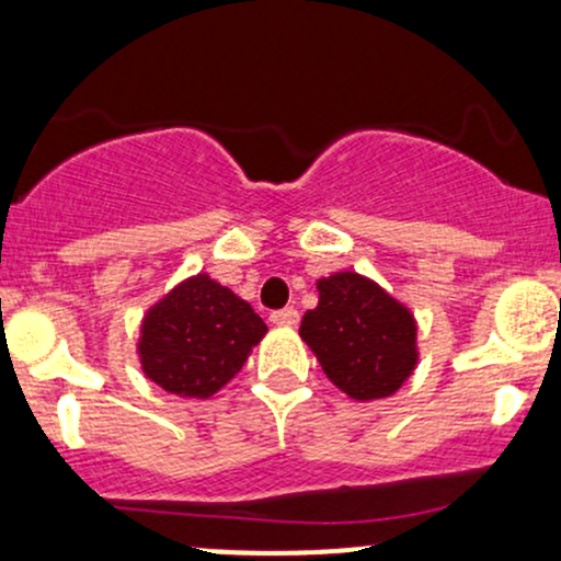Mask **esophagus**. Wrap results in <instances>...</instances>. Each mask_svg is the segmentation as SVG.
Listing matches in <instances>:
<instances>
[{
    "mask_svg": "<svg viewBox=\"0 0 561 561\" xmlns=\"http://www.w3.org/2000/svg\"><path fill=\"white\" fill-rule=\"evenodd\" d=\"M300 321V313L295 308H282V311L272 313V324L276 327H295Z\"/></svg>",
    "mask_w": 561,
    "mask_h": 561,
    "instance_id": "34e87169",
    "label": "esophagus"
}]
</instances>
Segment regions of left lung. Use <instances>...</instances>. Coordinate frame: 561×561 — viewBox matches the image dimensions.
I'll return each mask as SVG.
<instances>
[{
	"instance_id": "obj_1",
	"label": "left lung",
	"mask_w": 561,
	"mask_h": 561,
	"mask_svg": "<svg viewBox=\"0 0 561 561\" xmlns=\"http://www.w3.org/2000/svg\"><path fill=\"white\" fill-rule=\"evenodd\" d=\"M317 289L319 306L302 317L300 337L334 388L353 401L401 390L420 364L414 313L356 272H334Z\"/></svg>"
}]
</instances>
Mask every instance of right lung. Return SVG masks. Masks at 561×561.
Instances as JSON below:
<instances>
[{
    "label": "right lung",
    "mask_w": 561,
    "mask_h": 561,
    "mask_svg": "<svg viewBox=\"0 0 561 561\" xmlns=\"http://www.w3.org/2000/svg\"><path fill=\"white\" fill-rule=\"evenodd\" d=\"M266 332L248 300L208 274H195L147 308L139 364L171 396L205 401L242 369Z\"/></svg>",
    "instance_id": "1"
}]
</instances>
